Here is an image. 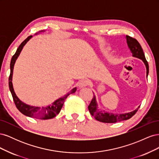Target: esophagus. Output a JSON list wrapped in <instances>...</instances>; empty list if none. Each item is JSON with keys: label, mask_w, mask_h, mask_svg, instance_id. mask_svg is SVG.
Here are the masks:
<instances>
[{"label": "esophagus", "mask_w": 159, "mask_h": 159, "mask_svg": "<svg viewBox=\"0 0 159 159\" xmlns=\"http://www.w3.org/2000/svg\"><path fill=\"white\" fill-rule=\"evenodd\" d=\"M88 84H89L88 80H81L80 81L79 87L80 88H83L86 87V86H87Z\"/></svg>", "instance_id": "34e87169"}]
</instances>
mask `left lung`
Returning <instances> with one entry per match:
<instances>
[{"label":"left lung","instance_id":"8db88e82","mask_svg":"<svg viewBox=\"0 0 159 159\" xmlns=\"http://www.w3.org/2000/svg\"><path fill=\"white\" fill-rule=\"evenodd\" d=\"M125 38L129 50H131L133 56L134 57H137L139 59H141L144 62V64H145L147 69V77L148 74V64L145 58V54H144L141 46L139 44V42L136 39H134V38L130 37L127 35ZM139 108V107H138L137 109L131 112L122 114H113L112 113L105 112V111H102L98 109V104L97 103V100H96L95 95L88 106V109L91 115L93 116L96 120H98V121L100 122L107 123H116L118 121H124V120H127L132 117L136 113Z\"/></svg>","mask_w":159,"mask_h":159}]
</instances>
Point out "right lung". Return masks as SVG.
Listing matches in <instances>:
<instances>
[{
  "mask_svg": "<svg viewBox=\"0 0 159 159\" xmlns=\"http://www.w3.org/2000/svg\"><path fill=\"white\" fill-rule=\"evenodd\" d=\"M40 32H44V31L42 30V31H40ZM37 34L38 33H36V34ZM32 37V36H28L26 40H25L21 43V44L18 48L16 53L14 54V55L12 57L11 61V65H10L11 74H10V76H9V79H8L9 89H10L12 96L13 98L14 102V103H15L17 109L20 111L22 114L26 115V116L33 117V118L44 119V120L50 119H52V118L55 117L56 115L60 113V110H61L62 106H63V105L64 103V102H65L66 99L67 98V97H68L70 94L75 93L76 89H77V88H74V89H72L69 93H68L64 96H62V97L60 98L59 99H57V100L55 101V102H53L51 105H48V106H46V107H36V106H32V105L26 104L24 102H22V101L17 97V95H16L15 92H14V90L13 88V85H12V82L14 66V64H15V62H16V60L18 58V57L20 54L23 47L25 46V44L28 41H29V40Z\"/></svg>",
  "mask_w": 159,
  "mask_h": 159,
  "instance_id": "1",
  "label": "right lung"
}]
</instances>
